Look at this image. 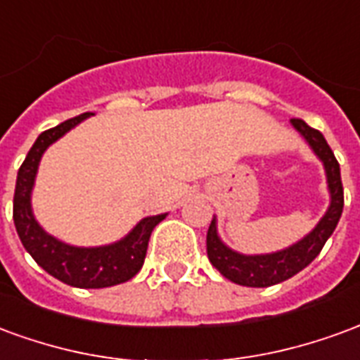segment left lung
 <instances>
[{"label": "left lung", "instance_id": "obj_1", "mask_svg": "<svg viewBox=\"0 0 360 360\" xmlns=\"http://www.w3.org/2000/svg\"><path fill=\"white\" fill-rule=\"evenodd\" d=\"M291 125L301 133L304 141L309 142L312 152L320 158L324 164L326 181L330 191V206L318 221L316 227L304 235L301 241H297L291 247H287L278 252L270 255H241L237 250H231L219 239L216 218L212 219L206 235V252L210 258L212 266L237 285L247 287H270L281 283L285 279L293 278L302 268L314 260L320 255V250L330 239L333 229L338 226L343 212V185H341L340 164L333 156L332 148L328 146L324 134L309 127L302 119H291Z\"/></svg>", "mask_w": 360, "mask_h": 360}]
</instances>
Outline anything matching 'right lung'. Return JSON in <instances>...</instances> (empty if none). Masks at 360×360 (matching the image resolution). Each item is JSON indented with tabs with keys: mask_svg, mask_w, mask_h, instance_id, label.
Returning <instances> with one entry per match:
<instances>
[{
	"mask_svg": "<svg viewBox=\"0 0 360 360\" xmlns=\"http://www.w3.org/2000/svg\"><path fill=\"white\" fill-rule=\"evenodd\" d=\"M90 115L92 113H81L77 117L67 119L61 125L44 131L36 139L17 173V185L13 196V219L22 247L34 258L36 264L42 266L50 276L67 285L100 289V287H111L129 281L139 274L144 264L150 235L154 227L165 218V214L141 219L121 241L103 247H73L51 237L40 227L32 214L30 195H32L36 172L42 154L50 144H53L67 131H71Z\"/></svg>",
	"mask_w": 360,
	"mask_h": 360,
	"instance_id": "obj_1",
	"label": "right lung"
}]
</instances>
